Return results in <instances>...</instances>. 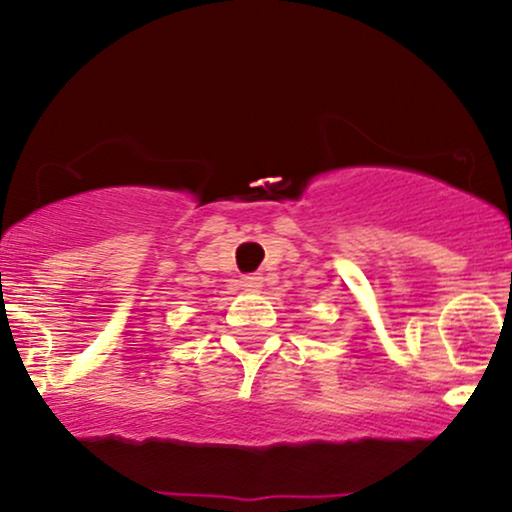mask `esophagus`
Here are the masks:
<instances>
[{
	"label": "esophagus",
	"mask_w": 512,
	"mask_h": 512,
	"mask_svg": "<svg viewBox=\"0 0 512 512\" xmlns=\"http://www.w3.org/2000/svg\"><path fill=\"white\" fill-rule=\"evenodd\" d=\"M262 284H264V279H262V276H257V274L243 276V281H240L243 291H248V293H257L262 289Z\"/></svg>",
	"instance_id": "obj_1"
}]
</instances>
